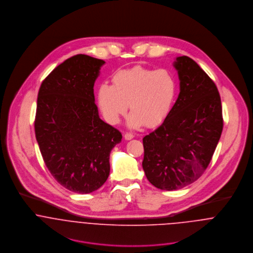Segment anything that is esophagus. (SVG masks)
Masks as SVG:
<instances>
[{
    "mask_svg": "<svg viewBox=\"0 0 253 253\" xmlns=\"http://www.w3.org/2000/svg\"><path fill=\"white\" fill-rule=\"evenodd\" d=\"M124 136H125L126 140H130V139H132L134 137V135L132 133H130V132H126Z\"/></svg>",
    "mask_w": 253,
    "mask_h": 253,
    "instance_id": "1",
    "label": "esophagus"
}]
</instances>
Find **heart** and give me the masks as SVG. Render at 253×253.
I'll use <instances>...</instances> for the list:
<instances>
[{
	"instance_id": "obj_1",
	"label": "heart",
	"mask_w": 253,
	"mask_h": 253,
	"mask_svg": "<svg viewBox=\"0 0 253 253\" xmlns=\"http://www.w3.org/2000/svg\"><path fill=\"white\" fill-rule=\"evenodd\" d=\"M176 93V79L170 70L134 67L115 73L112 85L101 84L97 91V101L110 124H118L129 104L132 113L127 121L128 126L136 128L145 124L152 127L167 118Z\"/></svg>"
}]
</instances>
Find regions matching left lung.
<instances>
[{
    "label": "left lung",
    "instance_id": "left-lung-1",
    "mask_svg": "<svg viewBox=\"0 0 253 253\" xmlns=\"http://www.w3.org/2000/svg\"><path fill=\"white\" fill-rule=\"evenodd\" d=\"M180 92L164 123L144 136L145 175L155 187L178 190L209 167L223 129L216 85L197 62L179 56L173 64Z\"/></svg>",
    "mask_w": 253,
    "mask_h": 253
}]
</instances>
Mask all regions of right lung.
Instances as JSON below:
<instances>
[{"mask_svg":"<svg viewBox=\"0 0 253 253\" xmlns=\"http://www.w3.org/2000/svg\"><path fill=\"white\" fill-rule=\"evenodd\" d=\"M104 63L74 55L50 72L38 93L35 134L43 162L55 180L79 194L106 182L111 150L122 140V133L99 118L94 102V83Z\"/></svg>","mask_w":253,"mask_h":253,"instance_id":"1","label":"right lung"}]
</instances>
